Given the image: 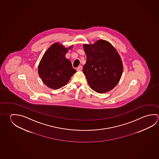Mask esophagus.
Here are the masks:
<instances>
[{
  "label": "esophagus",
  "mask_w": 159,
  "mask_h": 159,
  "mask_svg": "<svg viewBox=\"0 0 159 159\" xmlns=\"http://www.w3.org/2000/svg\"><path fill=\"white\" fill-rule=\"evenodd\" d=\"M82 66L81 65H80V66H79L78 67H77V69H76V70H78V71H81V70H82Z\"/></svg>",
  "instance_id": "34e87169"
}]
</instances>
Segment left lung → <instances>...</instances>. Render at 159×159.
I'll return each instance as SVG.
<instances>
[{"label":"left lung","instance_id":"left-lung-1","mask_svg":"<svg viewBox=\"0 0 159 159\" xmlns=\"http://www.w3.org/2000/svg\"><path fill=\"white\" fill-rule=\"evenodd\" d=\"M86 64L83 71L89 86L95 92L104 93L113 89L123 73L122 61L109 42L100 39L93 45L84 44Z\"/></svg>","mask_w":159,"mask_h":159}]
</instances>
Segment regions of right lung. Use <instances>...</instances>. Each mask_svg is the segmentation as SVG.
<instances>
[{
  "mask_svg": "<svg viewBox=\"0 0 159 159\" xmlns=\"http://www.w3.org/2000/svg\"><path fill=\"white\" fill-rule=\"evenodd\" d=\"M59 43L51 45L40 61L38 72L44 83L51 89L65 86L76 72L65 55L69 49Z\"/></svg>",
  "mask_w": 159,
  "mask_h": 159,
  "instance_id": "add662e5",
  "label": "right lung"
}]
</instances>
